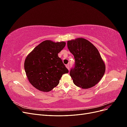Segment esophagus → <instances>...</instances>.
<instances>
[{
  "label": "esophagus",
  "mask_w": 127,
  "mask_h": 127,
  "mask_svg": "<svg viewBox=\"0 0 127 127\" xmlns=\"http://www.w3.org/2000/svg\"><path fill=\"white\" fill-rule=\"evenodd\" d=\"M66 68L68 69L69 70V65L68 64H66Z\"/></svg>",
  "instance_id": "34e87169"
}]
</instances>
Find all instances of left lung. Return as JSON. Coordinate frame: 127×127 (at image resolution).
Segmentation results:
<instances>
[{
    "instance_id": "1",
    "label": "left lung",
    "mask_w": 127,
    "mask_h": 127,
    "mask_svg": "<svg viewBox=\"0 0 127 127\" xmlns=\"http://www.w3.org/2000/svg\"><path fill=\"white\" fill-rule=\"evenodd\" d=\"M67 46L75 59V66L70 71L75 85L83 89L94 86L105 71V63L97 48L82 37L68 41Z\"/></svg>"
}]
</instances>
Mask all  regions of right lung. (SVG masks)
<instances>
[{"label":"right lung","mask_w":127,"mask_h":127,"mask_svg":"<svg viewBox=\"0 0 127 127\" xmlns=\"http://www.w3.org/2000/svg\"><path fill=\"white\" fill-rule=\"evenodd\" d=\"M66 45L64 41H44L26 57L24 69L29 82L37 90L48 92L59 83L68 72L58 54Z\"/></svg>","instance_id":"right-lung-1"}]
</instances>
